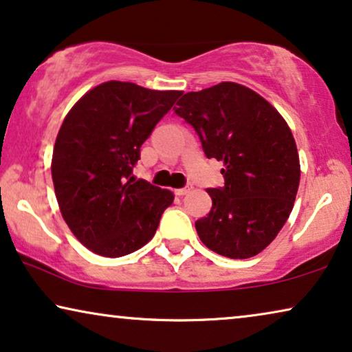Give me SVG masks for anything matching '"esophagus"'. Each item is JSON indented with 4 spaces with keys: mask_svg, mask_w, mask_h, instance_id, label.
Masks as SVG:
<instances>
[{
    "mask_svg": "<svg viewBox=\"0 0 352 352\" xmlns=\"http://www.w3.org/2000/svg\"><path fill=\"white\" fill-rule=\"evenodd\" d=\"M190 189H192V186H186V187H182V189H177L176 194L177 195H186L187 192H190Z\"/></svg>",
    "mask_w": 352,
    "mask_h": 352,
    "instance_id": "34e87169",
    "label": "esophagus"
}]
</instances>
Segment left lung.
I'll list each match as a JSON object with an SVG mask.
<instances>
[{"label": "left lung", "mask_w": 352, "mask_h": 352, "mask_svg": "<svg viewBox=\"0 0 352 352\" xmlns=\"http://www.w3.org/2000/svg\"><path fill=\"white\" fill-rule=\"evenodd\" d=\"M195 129L206 158L224 162L210 213L197 234L214 253L247 259L263 252L293 210L300 157L282 115L247 86L224 81L187 93L173 109Z\"/></svg>", "instance_id": "obj_1"}]
</instances>
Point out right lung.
Listing matches in <instances>:
<instances>
[{"instance_id": "1", "label": "right lung", "mask_w": 352, "mask_h": 352, "mask_svg": "<svg viewBox=\"0 0 352 352\" xmlns=\"http://www.w3.org/2000/svg\"><path fill=\"white\" fill-rule=\"evenodd\" d=\"M181 94L107 81L65 117L52 152V182L67 226L91 252L124 256L155 234L175 195L133 177V168Z\"/></svg>"}]
</instances>
